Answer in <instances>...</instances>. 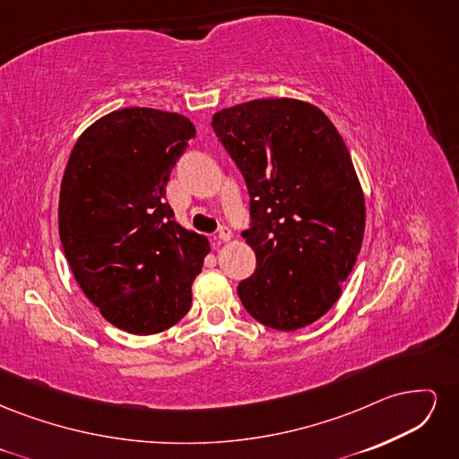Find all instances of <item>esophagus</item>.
<instances>
[{
  "label": "esophagus",
  "mask_w": 459,
  "mask_h": 459,
  "mask_svg": "<svg viewBox=\"0 0 459 459\" xmlns=\"http://www.w3.org/2000/svg\"><path fill=\"white\" fill-rule=\"evenodd\" d=\"M216 238H218V241H220V243H228V241L231 239V231H230L228 228H220Z\"/></svg>",
  "instance_id": "1"
}]
</instances>
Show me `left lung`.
<instances>
[{
  "mask_svg": "<svg viewBox=\"0 0 459 459\" xmlns=\"http://www.w3.org/2000/svg\"><path fill=\"white\" fill-rule=\"evenodd\" d=\"M241 170L253 224L241 235L256 270L238 287L256 322L295 331L342 293L366 230V201L341 134L316 105L253 100L212 117Z\"/></svg>",
  "mask_w": 459,
  "mask_h": 459,
  "instance_id": "1",
  "label": "left lung"
}]
</instances>
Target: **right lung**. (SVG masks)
I'll list each match as a JSON object with an SVG mask.
<instances>
[{
  "label": "right lung",
  "mask_w": 459,
  "mask_h": 459,
  "mask_svg": "<svg viewBox=\"0 0 459 459\" xmlns=\"http://www.w3.org/2000/svg\"><path fill=\"white\" fill-rule=\"evenodd\" d=\"M193 122L149 107L113 110L78 137L59 195V235L80 289L132 335L170 329L191 308L211 243L164 201Z\"/></svg>",
  "instance_id": "right-lung-1"
}]
</instances>
